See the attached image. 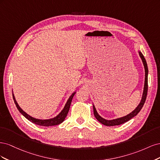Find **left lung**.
<instances>
[{
  "label": "left lung",
  "instance_id": "obj_1",
  "mask_svg": "<svg viewBox=\"0 0 160 160\" xmlns=\"http://www.w3.org/2000/svg\"><path fill=\"white\" fill-rule=\"evenodd\" d=\"M139 55L141 59L142 60L143 64L144 66V69H145V81H144V87H143V95H142V98L141 99V101L139 103V105L137 106V108H135L132 112H131L130 113H129L128 115L124 116V117H122L119 118H117V119H111V120H108L105 119L104 118H103L102 117L98 114V111H97L94 105H93V113H94V115L95 118L98 119L99 122L102 123L106 126H114V125H119L121 124H123L125 122H128L129 120H130L131 119H132L133 118H134L135 116H136L138 115V113L141 111L142 108H143V106L145 103V101H146V97H147V93H148V65L147 62L146 61V59H145L142 53L140 52L139 51H138Z\"/></svg>",
  "mask_w": 160,
  "mask_h": 160
}]
</instances>
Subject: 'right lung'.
Wrapping results in <instances>:
<instances>
[{
    "instance_id": "1",
    "label": "right lung",
    "mask_w": 160,
    "mask_h": 160,
    "mask_svg": "<svg viewBox=\"0 0 160 160\" xmlns=\"http://www.w3.org/2000/svg\"><path fill=\"white\" fill-rule=\"evenodd\" d=\"M75 93H76V91L73 92V93H72V95L69 97V98L68 99V100H67V103H65L63 109H62V110L61 111V112L59 114H58L56 116V117L51 118V119H36L35 118L31 117V115L27 114L25 112V111H24L20 108V106L18 105V104L17 102V101L15 99V98H14V95L13 93H12V98H13V99H14V103H15L18 110L19 111V112H20L23 116H25V117L28 120H29L30 122H32L33 123H35L36 125H41V126L49 127V126H52V125H59V124L61 123L65 120V118L67 117V113H68L69 111L71 101H72V98H73V96L75 95Z\"/></svg>"
}]
</instances>
